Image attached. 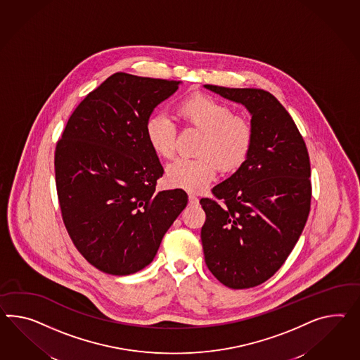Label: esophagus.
<instances>
[{
	"instance_id": "obj_1",
	"label": "esophagus",
	"mask_w": 360,
	"mask_h": 360,
	"mask_svg": "<svg viewBox=\"0 0 360 360\" xmlns=\"http://www.w3.org/2000/svg\"><path fill=\"white\" fill-rule=\"evenodd\" d=\"M189 202L192 205H197L198 203V197L195 194H189Z\"/></svg>"
}]
</instances>
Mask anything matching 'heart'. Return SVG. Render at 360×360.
Here are the masks:
<instances>
[{"mask_svg":"<svg viewBox=\"0 0 360 360\" xmlns=\"http://www.w3.org/2000/svg\"><path fill=\"white\" fill-rule=\"evenodd\" d=\"M185 125L202 131L197 158H180L167 167V181L189 192H202L218 172L231 171L244 163L253 141L252 125L245 117L232 115L227 104L209 95L197 94L186 98L176 108ZM145 134L150 148L159 157H174L176 127L165 113L148 117Z\"/></svg>","mask_w":360,"mask_h":360,"instance_id":"b5f03b06","label":"heart"}]
</instances>
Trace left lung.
I'll use <instances>...</instances> for the list:
<instances>
[{
  "label": "left lung",
  "instance_id": "8db88e82",
  "mask_svg": "<svg viewBox=\"0 0 360 360\" xmlns=\"http://www.w3.org/2000/svg\"><path fill=\"white\" fill-rule=\"evenodd\" d=\"M207 90L240 103L252 119L248 157L227 180L201 198L205 262L224 286L264 283L282 266L300 238L311 209V163L304 139L277 98L261 89Z\"/></svg>",
  "mask_w": 360,
  "mask_h": 360
}]
</instances>
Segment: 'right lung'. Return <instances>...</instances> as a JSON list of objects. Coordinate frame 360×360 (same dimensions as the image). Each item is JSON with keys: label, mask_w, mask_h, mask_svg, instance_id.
<instances>
[{"label": "right lung", "mask_w": 360, "mask_h": 360, "mask_svg": "<svg viewBox=\"0 0 360 360\" xmlns=\"http://www.w3.org/2000/svg\"><path fill=\"white\" fill-rule=\"evenodd\" d=\"M115 73L74 110L56 145V186L75 248L112 276L137 273L154 259L188 203L183 189L155 192L163 167L145 125L180 86Z\"/></svg>", "instance_id": "obj_1"}]
</instances>
